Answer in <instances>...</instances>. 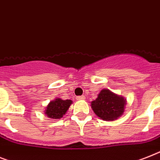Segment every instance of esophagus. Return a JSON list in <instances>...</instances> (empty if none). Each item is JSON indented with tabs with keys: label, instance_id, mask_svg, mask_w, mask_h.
Instances as JSON below:
<instances>
[{
	"label": "esophagus",
	"instance_id": "1",
	"mask_svg": "<svg viewBox=\"0 0 160 160\" xmlns=\"http://www.w3.org/2000/svg\"><path fill=\"white\" fill-rule=\"evenodd\" d=\"M76 99H78V100H84V99H85V97H84V95L77 96V97H76Z\"/></svg>",
	"mask_w": 160,
	"mask_h": 160
}]
</instances>
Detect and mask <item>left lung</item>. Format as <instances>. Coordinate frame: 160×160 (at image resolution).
Returning a JSON list of instances; mask_svg holds the SVG:
<instances>
[{"instance_id": "8db88e82", "label": "left lung", "mask_w": 160, "mask_h": 160, "mask_svg": "<svg viewBox=\"0 0 160 160\" xmlns=\"http://www.w3.org/2000/svg\"><path fill=\"white\" fill-rule=\"evenodd\" d=\"M127 104L126 98L109 89H102L98 98L91 102V108L94 113L104 121H114L124 112Z\"/></svg>"}]
</instances>
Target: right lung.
<instances>
[{
    "mask_svg": "<svg viewBox=\"0 0 160 160\" xmlns=\"http://www.w3.org/2000/svg\"><path fill=\"white\" fill-rule=\"evenodd\" d=\"M71 103H72V101L71 99L63 100L60 98H56L49 102L44 112L49 118L60 119L63 117V115L66 114Z\"/></svg>",
    "mask_w": 160,
    "mask_h": 160,
    "instance_id": "right-lung-1",
    "label": "right lung"
}]
</instances>
